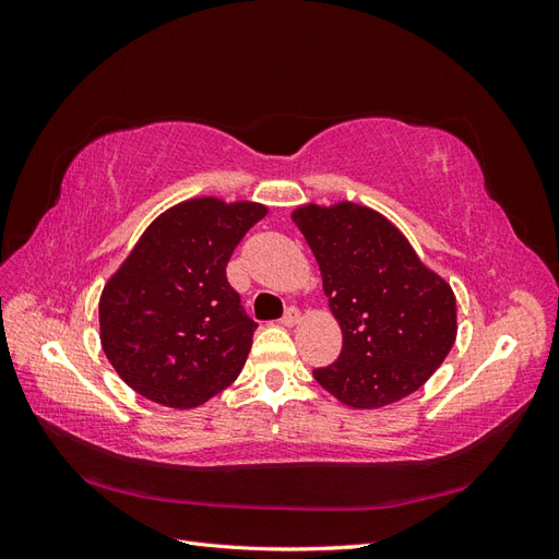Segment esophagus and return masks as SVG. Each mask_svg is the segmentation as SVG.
<instances>
[{"mask_svg":"<svg viewBox=\"0 0 559 559\" xmlns=\"http://www.w3.org/2000/svg\"><path fill=\"white\" fill-rule=\"evenodd\" d=\"M298 321H300V312H298L296 308H289V310L284 312V317H282L280 324H282V326H296Z\"/></svg>","mask_w":559,"mask_h":559,"instance_id":"esophagus-1","label":"esophagus"}]
</instances>
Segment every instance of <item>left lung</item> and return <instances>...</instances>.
I'll list each match as a JSON object with an SVG mask.
<instances>
[{
    "mask_svg": "<svg viewBox=\"0 0 559 559\" xmlns=\"http://www.w3.org/2000/svg\"><path fill=\"white\" fill-rule=\"evenodd\" d=\"M292 218L314 253L343 331L341 357L317 368L314 380L354 411L384 408L417 392L454 345L452 286L366 205L308 202Z\"/></svg>",
    "mask_w": 559,
    "mask_h": 559,
    "instance_id": "8db88e82",
    "label": "left lung"
}]
</instances>
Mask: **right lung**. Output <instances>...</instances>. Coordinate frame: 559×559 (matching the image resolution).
<instances>
[{"instance_id": "1", "label": "right lung", "mask_w": 559, "mask_h": 559, "mask_svg": "<svg viewBox=\"0 0 559 559\" xmlns=\"http://www.w3.org/2000/svg\"><path fill=\"white\" fill-rule=\"evenodd\" d=\"M261 202L183 200L148 224L99 296V343L128 386L165 408H198L235 382L257 324L226 280Z\"/></svg>"}]
</instances>
